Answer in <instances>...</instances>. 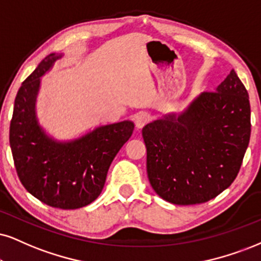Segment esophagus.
Listing matches in <instances>:
<instances>
[{
  "label": "esophagus",
  "instance_id": "obj_1",
  "mask_svg": "<svg viewBox=\"0 0 261 261\" xmlns=\"http://www.w3.org/2000/svg\"><path fill=\"white\" fill-rule=\"evenodd\" d=\"M149 121H150V115L147 114V112H140V114H138L137 120H136L137 128H139L140 129V128H143Z\"/></svg>",
  "mask_w": 261,
  "mask_h": 261
}]
</instances>
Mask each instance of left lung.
<instances>
[{"label": "left lung", "instance_id": "left-lung-1", "mask_svg": "<svg viewBox=\"0 0 261 261\" xmlns=\"http://www.w3.org/2000/svg\"><path fill=\"white\" fill-rule=\"evenodd\" d=\"M149 181L173 204L204 203L236 179L250 138V105L234 70L180 115L143 128Z\"/></svg>", "mask_w": 261, "mask_h": 261}]
</instances>
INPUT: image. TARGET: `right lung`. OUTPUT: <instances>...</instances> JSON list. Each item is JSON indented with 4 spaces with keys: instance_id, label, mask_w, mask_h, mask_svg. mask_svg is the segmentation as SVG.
I'll return each instance as SVG.
<instances>
[{
    "instance_id": "add662e5",
    "label": "right lung",
    "mask_w": 261,
    "mask_h": 261,
    "mask_svg": "<svg viewBox=\"0 0 261 261\" xmlns=\"http://www.w3.org/2000/svg\"><path fill=\"white\" fill-rule=\"evenodd\" d=\"M63 53L44 58L22 82L9 128L13 160L21 184L50 207L77 209L98 198L109 167L134 129L132 121L99 125L72 140L54 139L41 127L36 100L41 77Z\"/></svg>"
}]
</instances>
